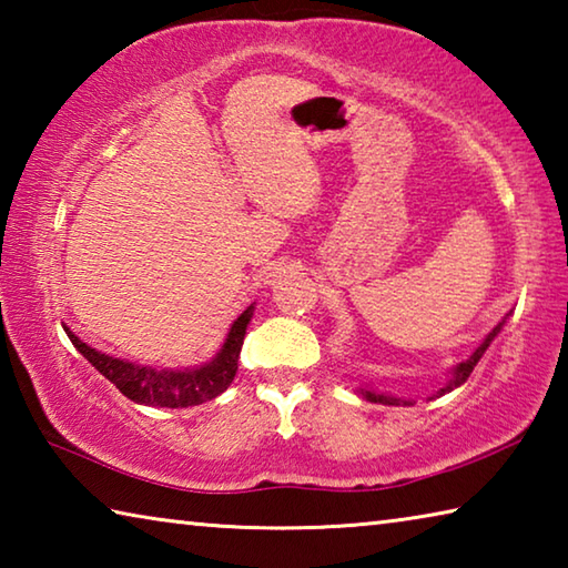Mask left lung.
Masks as SVG:
<instances>
[{
  "label": "left lung",
  "instance_id": "8db88e82",
  "mask_svg": "<svg viewBox=\"0 0 568 568\" xmlns=\"http://www.w3.org/2000/svg\"><path fill=\"white\" fill-rule=\"evenodd\" d=\"M508 315H511V313H506V318H508ZM506 318H504L501 323H498L491 333L486 335L484 343H480L478 348H476L474 353H470L466 361H460V363H456V365H454V368H450V376H448V381L444 383V386H440V388L436 390V398H438V396H446V393H450V390L458 388V386H464V383L468 381L470 373H474L476 363L480 361V355L486 353V348H488V345H491V341L496 338L498 333H501V328L506 325ZM358 393H361V396H363L365 400H371V403H383V406H413V403H416V400H410V398L390 396V393H378L376 388H371L368 383H365V386H361V388H358ZM430 398H434V396H430Z\"/></svg>",
  "mask_w": 568,
  "mask_h": 568
}]
</instances>
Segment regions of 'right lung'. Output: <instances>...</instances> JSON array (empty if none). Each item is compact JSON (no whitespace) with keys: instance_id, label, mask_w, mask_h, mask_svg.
I'll return each mask as SVG.
<instances>
[{"instance_id":"add662e5","label":"right lung","mask_w":568,"mask_h":568,"mask_svg":"<svg viewBox=\"0 0 568 568\" xmlns=\"http://www.w3.org/2000/svg\"><path fill=\"white\" fill-rule=\"evenodd\" d=\"M255 305H247L230 325L225 343L220 345L215 358H210L203 365H192V368H152V365H140L124 358L92 348L84 341L67 328V338L98 368L104 378L120 388L122 396H128L134 403H145V406L160 408H187L200 406V403L217 398L220 393L227 390L235 378L240 348H243L245 331L253 318Z\"/></svg>"}]
</instances>
